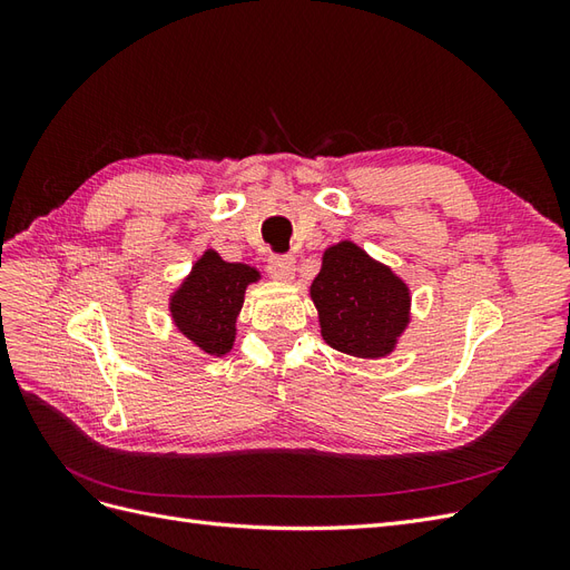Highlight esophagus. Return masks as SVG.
Listing matches in <instances>:
<instances>
[{
	"label": "esophagus",
	"instance_id": "esophagus-1",
	"mask_svg": "<svg viewBox=\"0 0 570 570\" xmlns=\"http://www.w3.org/2000/svg\"><path fill=\"white\" fill-rule=\"evenodd\" d=\"M268 273L271 278L289 283L295 278V258L292 256H271L268 258Z\"/></svg>",
	"mask_w": 570,
	"mask_h": 570
}]
</instances>
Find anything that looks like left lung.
<instances>
[{"label":"left lung","instance_id":"8db88e82","mask_svg":"<svg viewBox=\"0 0 570 570\" xmlns=\"http://www.w3.org/2000/svg\"><path fill=\"white\" fill-rule=\"evenodd\" d=\"M308 292L318 308L323 340L350 356L392 354L411 321L409 285L352 239L323 252Z\"/></svg>","mask_w":570,"mask_h":570}]
</instances>
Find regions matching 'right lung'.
<instances>
[{"instance_id": "1", "label": "right lung", "mask_w": 570, "mask_h": 570, "mask_svg": "<svg viewBox=\"0 0 570 570\" xmlns=\"http://www.w3.org/2000/svg\"><path fill=\"white\" fill-rule=\"evenodd\" d=\"M262 278L254 266L223 262L206 249L170 292L168 312L178 331L209 356H226L237 335V316L243 312L245 289Z\"/></svg>"}]
</instances>
